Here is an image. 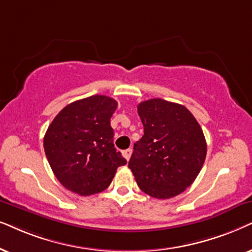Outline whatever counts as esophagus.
<instances>
[{
    "instance_id": "esophagus-1",
    "label": "esophagus",
    "mask_w": 252,
    "mask_h": 252,
    "mask_svg": "<svg viewBox=\"0 0 252 252\" xmlns=\"http://www.w3.org/2000/svg\"><path fill=\"white\" fill-rule=\"evenodd\" d=\"M122 153H123V157H124V158H126V159L129 161V159H130V158H131V153H132V150H131V149H128V150H124Z\"/></svg>"
}]
</instances>
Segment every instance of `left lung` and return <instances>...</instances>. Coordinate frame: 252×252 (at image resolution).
Here are the masks:
<instances>
[{"instance_id":"obj_1","label":"left lung","mask_w":252,"mask_h":252,"mask_svg":"<svg viewBox=\"0 0 252 252\" xmlns=\"http://www.w3.org/2000/svg\"><path fill=\"white\" fill-rule=\"evenodd\" d=\"M144 136L133 145L129 168L140 190L159 199L182 193L198 176L206 158L199 123L186 107L163 99L140 102Z\"/></svg>"}]
</instances>
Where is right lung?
I'll return each instance as SVG.
<instances>
[{
    "mask_svg": "<svg viewBox=\"0 0 252 252\" xmlns=\"http://www.w3.org/2000/svg\"><path fill=\"white\" fill-rule=\"evenodd\" d=\"M116 100L92 95L65 106L47 129L43 147L54 175L80 196L101 192L126 160L114 147Z\"/></svg>",
    "mask_w": 252,
    "mask_h": 252,
    "instance_id": "add662e5",
    "label": "right lung"
}]
</instances>
